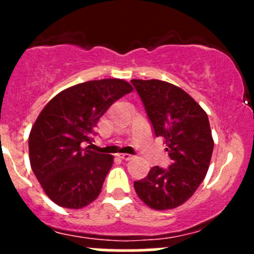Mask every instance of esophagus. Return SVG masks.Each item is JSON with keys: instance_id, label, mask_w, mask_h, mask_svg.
<instances>
[{"instance_id": "obj_1", "label": "esophagus", "mask_w": 254, "mask_h": 254, "mask_svg": "<svg viewBox=\"0 0 254 254\" xmlns=\"http://www.w3.org/2000/svg\"><path fill=\"white\" fill-rule=\"evenodd\" d=\"M118 157L123 161H130L132 158V156L129 155V153H119V155H118Z\"/></svg>"}]
</instances>
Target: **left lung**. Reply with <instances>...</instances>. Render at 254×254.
<instances>
[{
    "label": "left lung",
    "instance_id": "1",
    "mask_svg": "<svg viewBox=\"0 0 254 254\" xmlns=\"http://www.w3.org/2000/svg\"><path fill=\"white\" fill-rule=\"evenodd\" d=\"M141 98L156 137L162 136L172 163L155 166L136 194L151 209L168 210L186 203L205 178L214 150L209 118L179 87L160 79H131Z\"/></svg>",
    "mask_w": 254,
    "mask_h": 254
}]
</instances>
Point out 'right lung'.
<instances>
[{
	"mask_svg": "<svg viewBox=\"0 0 254 254\" xmlns=\"http://www.w3.org/2000/svg\"><path fill=\"white\" fill-rule=\"evenodd\" d=\"M132 91L118 78L88 81L64 89L44 107L29 134L32 170L59 206L81 209L96 200L113 156L83 148L109 107Z\"/></svg>",
	"mask_w": 254,
	"mask_h": 254,
	"instance_id": "1",
	"label": "right lung"
}]
</instances>
